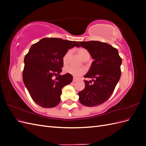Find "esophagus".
<instances>
[{"instance_id": "1", "label": "esophagus", "mask_w": 146, "mask_h": 146, "mask_svg": "<svg viewBox=\"0 0 146 146\" xmlns=\"http://www.w3.org/2000/svg\"><path fill=\"white\" fill-rule=\"evenodd\" d=\"M77 80H78V79H77V78H75V77H74V78H73V80H72V81H73L74 82H76Z\"/></svg>"}]
</instances>
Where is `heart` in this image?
Masks as SVG:
<instances>
[{
    "label": "heart",
    "mask_w": 146,
    "mask_h": 146,
    "mask_svg": "<svg viewBox=\"0 0 146 146\" xmlns=\"http://www.w3.org/2000/svg\"><path fill=\"white\" fill-rule=\"evenodd\" d=\"M77 52L78 55L80 56L82 59L85 58V57L87 55H90V53L86 49L84 48H79L77 50ZM70 54V51L69 50L66 53L63 58V61L64 64H66L68 63L69 57ZM64 71L66 74H69L72 75L74 77H78L79 76H81L82 75L85 73L86 70L84 68H76L73 66H66L64 69Z\"/></svg>",
    "instance_id": "b5f03b06"
}]
</instances>
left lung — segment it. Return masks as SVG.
<instances>
[{
    "instance_id": "8db88e82",
    "label": "left lung",
    "mask_w": 146,
    "mask_h": 146,
    "mask_svg": "<svg viewBox=\"0 0 146 146\" xmlns=\"http://www.w3.org/2000/svg\"><path fill=\"white\" fill-rule=\"evenodd\" d=\"M78 44L79 47L87 49L94 59L84 76L92 80H85V88L78 93L79 101L86 107H95L104 103L113 94L121 76L122 59L117 48L109 44L98 41Z\"/></svg>"
}]
</instances>
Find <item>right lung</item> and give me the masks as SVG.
Here are the masks:
<instances>
[{"label": "right lung", "instance_id": "add662e5", "mask_svg": "<svg viewBox=\"0 0 146 146\" xmlns=\"http://www.w3.org/2000/svg\"><path fill=\"white\" fill-rule=\"evenodd\" d=\"M79 47L77 42L57 38H44L34 44L24 58L23 78L35 103L53 108L60 102L62 88L72 82V75H60L63 58L68 49ZM56 78L53 80L52 77Z\"/></svg>", "mask_w": 146, "mask_h": 146}]
</instances>
